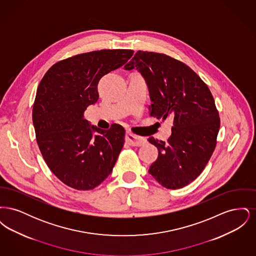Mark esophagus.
Listing matches in <instances>:
<instances>
[{"instance_id":"1","label":"esophagus","mask_w":256,"mask_h":256,"mask_svg":"<svg viewBox=\"0 0 256 256\" xmlns=\"http://www.w3.org/2000/svg\"><path fill=\"white\" fill-rule=\"evenodd\" d=\"M126 141L130 146H141V145H143L146 142L145 138L136 136V135L130 134V132H128L126 135Z\"/></svg>"}]
</instances>
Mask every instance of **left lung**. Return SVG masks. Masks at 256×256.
Segmentation results:
<instances>
[{"label":"left lung","instance_id":"8db88e82","mask_svg":"<svg viewBox=\"0 0 256 256\" xmlns=\"http://www.w3.org/2000/svg\"><path fill=\"white\" fill-rule=\"evenodd\" d=\"M134 68L148 88L150 115L172 120L166 142L148 139L158 150L148 172L168 189L182 188L202 174L216 146L220 118L213 96L189 66L164 54L138 50L124 66Z\"/></svg>","mask_w":256,"mask_h":256}]
</instances>
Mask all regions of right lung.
<instances>
[{
	"label": "right lung",
	"mask_w": 256,
	"mask_h": 256,
	"mask_svg": "<svg viewBox=\"0 0 256 256\" xmlns=\"http://www.w3.org/2000/svg\"><path fill=\"white\" fill-rule=\"evenodd\" d=\"M132 50H100L54 64L37 88L32 108L36 141L50 170L67 186L91 190L112 172L124 143L118 124L104 130L84 117L98 98L100 80L128 62Z\"/></svg>",
	"instance_id": "add662e5"
}]
</instances>
